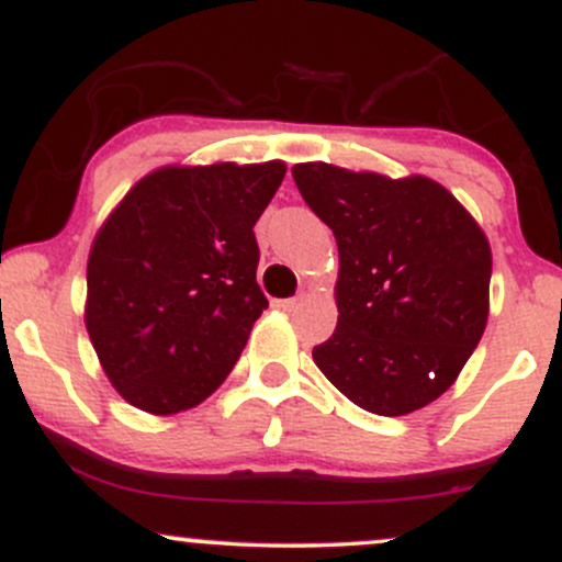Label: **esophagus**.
Here are the masks:
<instances>
[{
    "instance_id": "1",
    "label": "esophagus",
    "mask_w": 562,
    "mask_h": 562,
    "mask_svg": "<svg viewBox=\"0 0 562 562\" xmlns=\"http://www.w3.org/2000/svg\"><path fill=\"white\" fill-rule=\"evenodd\" d=\"M299 303H301V299H299V295H295V299H282V301H277V306L285 308V312H293V308L299 306Z\"/></svg>"
}]
</instances>
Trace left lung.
Listing matches in <instances>:
<instances>
[{"mask_svg": "<svg viewBox=\"0 0 562 562\" xmlns=\"http://www.w3.org/2000/svg\"><path fill=\"white\" fill-rule=\"evenodd\" d=\"M293 179L340 256L338 327L314 346V362L372 415L430 404L486 330L492 248L483 229L428 177L299 164Z\"/></svg>", "mask_w": 562, "mask_h": 562, "instance_id": "1", "label": "left lung"}]
</instances>
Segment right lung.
<instances>
[{
    "label": "right lung",
    "mask_w": 562,
    "mask_h": 562,
    "mask_svg": "<svg viewBox=\"0 0 562 562\" xmlns=\"http://www.w3.org/2000/svg\"><path fill=\"white\" fill-rule=\"evenodd\" d=\"M282 160L166 166L102 224L87 263V330L113 389L150 415L209 398L240 359L263 299L259 222Z\"/></svg>",
    "instance_id": "right-lung-1"
}]
</instances>
